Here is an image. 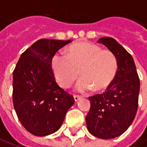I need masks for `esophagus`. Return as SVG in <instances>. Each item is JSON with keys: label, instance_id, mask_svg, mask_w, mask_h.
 <instances>
[{"label": "esophagus", "instance_id": "1", "mask_svg": "<svg viewBox=\"0 0 147 147\" xmlns=\"http://www.w3.org/2000/svg\"><path fill=\"white\" fill-rule=\"evenodd\" d=\"M82 98V96H80V95H74V100H75V101H78L80 99Z\"/></svg>", "mask_w": 147, "mask_h": 147}]
</instances>
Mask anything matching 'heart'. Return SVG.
<instances>
[{
	"label": "heart",
	"instance_id": "obj_1",
	"mask_svg": "<svg viewBox=\"0 0 147 147\" xmlns=\"http://www.w3.org/2000/svg\"><path fill=\"white\" fill-rule=\"evenodd\" d=\"M52 68L59 84L69 88L81 75L76 89L86 92L92 88L103 90L114 79L117 71L116 56L108 50L88 42H79L69 47L67 54L56 53Z\"/></svg>",
	"mask_w": 147,
	"mask_h": 147
}]
</instances>
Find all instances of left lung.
<instances>
[{
  "instance_id": "left-lung-1",
  "label": "left lung",
  "mask_w": 147,
  "mask_h": 147,
  "mask_svg": "<svg viewBox=\"0 0 147 147\" xmlns=\"http://www.w3.org/2000/svg\"><path fill=\"white\" fill-rule=\"evenodd\" d=\"M98 42L116 56L117 71L105 93L88 98L91 105L86 123L93 135L108 140L123 134L133 123L138 109L140 79L133 57L123 46L111 37H102Z\"/></svg>"
}]
</instances>
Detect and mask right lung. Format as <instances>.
Wrapping results in <instances>:
<instances>
[{"instance_id": "right-lung-1", "label": "right lung", "mask_w": 147, "mask_h": 147, "mask_svg": "<svg viewBox=\"0 0 147 147\" xmlns=\"http://www.w3.org/2000/svg\"><path fill=\"white\" fill-rule=\"evenodd\" d=\"M71 40L40 39L20 56L13 73V102L17 116L25 129L36 136L56 132L73 96L55 81L52 59Z\"/></svg>"}]
</instances>
